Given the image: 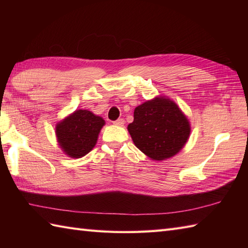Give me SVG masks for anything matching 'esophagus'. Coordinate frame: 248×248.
I'll return each mask as SVG.
<instances>
[{
	"instance_id": "34e87169",
	"label": "esophagus",
	"mask_w": 248,
	"mask_h": 248,
	"mask_svg": "<svg viewBox=\"0 0 248 248\" xmlns=\"http://www.w3.org/2000/svg\"><path fill=\"white\" fill-rule=\"evenodd\" d=\"M124 118H119V119L114 121V124H116V125H124Z\"/></svg>"
}]
</instances>
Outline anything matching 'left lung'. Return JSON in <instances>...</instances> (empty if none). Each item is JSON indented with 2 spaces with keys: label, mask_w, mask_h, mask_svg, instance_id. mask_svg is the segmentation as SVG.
I'll list each match as a JSON object with an SVG mask.
<instances>
[{
  "label": "left lung",
  "mask_w": 248,
  "mask_h": 248,
  "mask_svg": "<svg viewBox=\"0 0 248 248\" xmlns=\"http://www.w3.org/2000/svg\"><path fill=\"white\" fill-rule=\"evenodd\" d=\"M128 131L141 152L152 160L163 161L181 150L191 128L175 102L155 98L134 109V120Z\"/></svg>",
  "instance_id": "obj_1"
}]
</instances>
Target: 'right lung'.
<instances>
[{
    "mask_svg": "<svg viewBox=\"0 0 248 248\" xmlns=\"http://www.w3.org/2000/svg\"><path fill=\"white\" fill-rule=\"evenodd\" d=\"M104 120L87 109H78L56 125L60 146L70 157L87 155L97 143Z\"/></svg>",
    "mask_w": 248,
    "mask_h": 248,
    "instance_id": "obj_1",
    "label": "right lung"
}]
</instances>
